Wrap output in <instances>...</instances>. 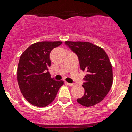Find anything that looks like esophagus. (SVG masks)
<instances>
[{
    "instance_id": "obj_1",
    "label": "esophagus",
    "mask_w": 132,
    "mask_h": 132,
    "mask_svg": "<svg viewBox=\"0 0 132 132\" xmlns=\"http://www.w3.org/2000/svg\"><path fill=\"white\" fill-rule=\"evenodd\" d=\"M67 85H69L70 87H73V86H75V83H69V82H67Z\"/></svg>"
}]
</instances>
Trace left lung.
<instances>
[{"instance_id": "8db88e82", "label": "left lung", "mask_w": 132, "mask_h": 132, "mask_svg": "<svg viewBox=\"0 0 132 132\" xmlns=\"http://www.w3.org/2000/svg\"><path fill=\"white\" fill-rule=\"evenodd\" d=\"M79 58L80 69L86 71L84 78V96L77 100L86 107L102 101L112 85V67L104 50L88 42H65Z\"/></svg>"}]
</instances>
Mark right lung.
<instances>
[{"label":"right lung","instance_id":"right-lung-1","mask_svg":"<svg viewBox=\"0 0 132 132\" xmlns=\"http://www.w3.org/2000/svg\"><path fill=\"white\" fill-rule=\"evenodd\" d=\"M62 42H39L31 45L20 57L17 80L21 93L32 105L45 107L52 103L64 82L51 78L50 52Z\"/></svg>","mask_w":132,"mask_h":132}]
</instances>
